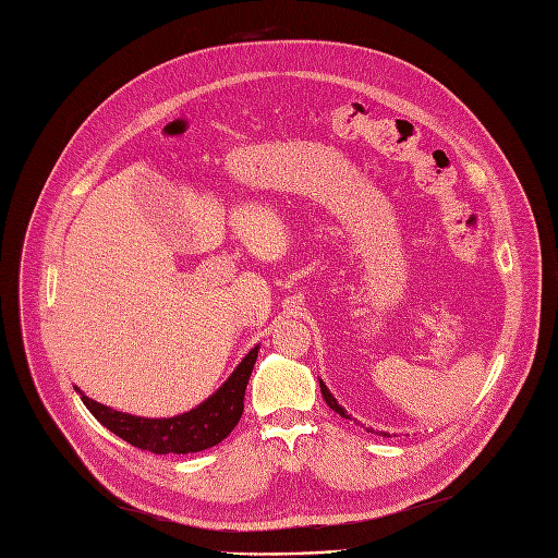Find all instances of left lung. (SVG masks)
Masks as SVG:
<instances>
[{"mask_svg":"<svg viewBox=\"0 0 558 558\" xmlns=\"http://www.w3.org/2000/svg\"><path fill=\"white\" fill-rule=\"evenodd\" d=\"M319 389H322V396H324V400H326V404L332 409V411H337L341 417H347V420H351V415H347V411L344 409H341L339 404H337V400L332 398V393L326 389V384L319 379ZM366 432H373V428H366ZM379 436H384V438H387L389 434H384V432H379Z\"/></svg>","mask_w":558,"mask_h":558,"instance_id":"8db88e82","label":"left lung"}]
</instances>
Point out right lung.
<instances>
[{"mask_svg": "<svg viewBox=\"0 0 558 558\" xmlns=\"http://www.w3.org/2000/svg\"><path fill=\"white\" fill-rule=\"evenodd\" d=\"M259 347H254L234 373L223 381V387L209 396L196 409L174 417H138L113 411L75 389L92 415L105 424L111 434L151 453H196L226 440L239 424L243 413V398L247 379L252 375Z\"/></svg>", "mask_w": 558, "mask_h": 558, "instance_id": "obj_1", "label": "right lung"}]
</instances>
